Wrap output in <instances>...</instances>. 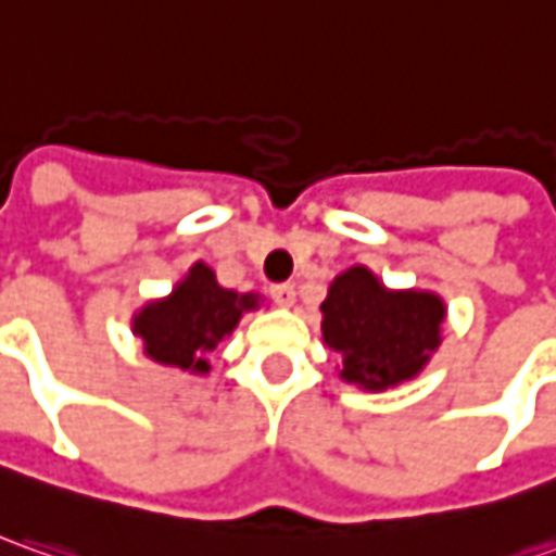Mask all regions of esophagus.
<instances>
[{"instance_id": "obj_1", "label": "esophagus", "mask_w": 556, "mask_h": 556, "mask_svg": "<svg viewBox=\"0 0 556 556\" xmlns=\"http://www.w3.org/2000/svg\"><path fill=\"white\" fill-rule=\"evenodd\" d=\"M270 295L277 298V304H282V307H292L295 304V286L292 282H279V286L270 289Z\"/></svg>"}]
</instances>
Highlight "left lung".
<instances>
[{"instance_id":"1","label":"left lung","mask_w":556,"mask_h":556,"mask_svg":"<svg viewBox=\"0 0 556 556\" xmlns=\"http://www.w3.org/2000/svg\"><path fill=\"white\" fill-rule=\"evenodd\" d=\"M319 311L323 341L341 354L338 378L359 391L412 381L443 341V298L428 289H388L366 264L338 274Z\"/></svg>"}]
</instances>
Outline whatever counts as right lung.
Masks as SVG:
<instances>
[{
    "label": "right lung",
    "mask_w": 556,
    "mask_h": 556,
    "mask_svg": "<svg viewBox=\"0 0 556 556\" xmlns=\"http://www.w3.org/2000/svg\"><path fill=\"white\" fill-rule=\"evenodd\" d=\"M258 292L224 289L215 270L197 261L165 298L147 301L131 316V336L141 341L144 356L160 366L190 375L212 369L208 354L218 341L233 336L242 314L258 311Z\"/></svg>",
    "instance_id": "1"
}]
</instances>
